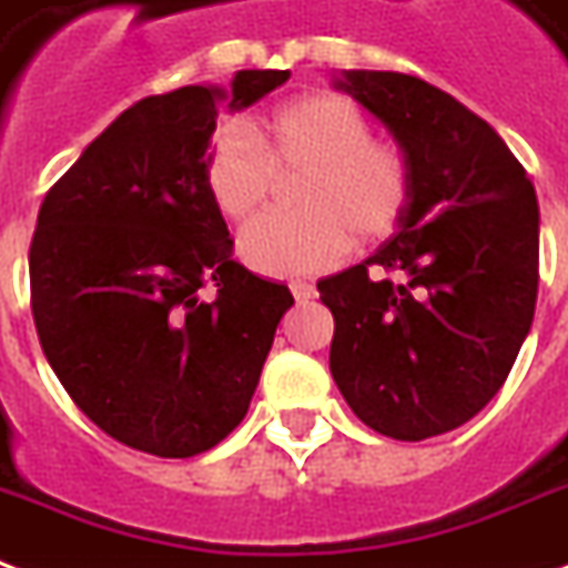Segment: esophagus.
Returning <instances> with one entry per match:
<instances>
[{"label":"esophagus","instance_id":"1","mask_svg":"<svg viewBox=\"0 0 568 568\" xmlns=\"http://www.w3.org/2000/svg\"><path fill=\"white\" fill-rule=\"evenodd\" d=\"M292 295H295L297 304H310V301L316 297V288L306 283H292Z\"/></svg>","mask_w":568,"mask_h":568}]
</instances>
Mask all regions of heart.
I'll use <instances>...</instances> for the list:
<instances>
[{
    "label": "heart",
    "instance_id": "obj_1",
    "mask_svg": "<svg viewBox=\"0 0 568 568\" xmlns=\"http://www.w3.org/2000/svg\"><path fill=\"white\" fill-rule=\"evenodd\" d=\"M304 174L301 216H262L237 237V255L262 276H310L343 258L348 237H388L413 199V165L400 146L373 138L358 104L337 92H310L276 104L241 129H222L204 159L210 204L231 222L250 220L273 178Z\"/></svg>",
    "mask_w": 568,
    "mask_h": 568
}]
</instances>
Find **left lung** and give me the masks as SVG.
<instances>
[{
	"label": "left lung",
	"instance_id": "1",
	"mask_svg": "<svg viewBox=\"0 0 568 568\" xmlns=\"http://www.w3.org/2000/svg\"><path fill=\"white\" fill-rule=\"evenodd\" d=\"M334 87L394 134L413 199L367 262L318 280L331 376L367 427L418 443L481 413L518 358L539 292V201L506 141L455 95L400 71L352 69Z\"/></svg>",
	"mask_w": 568,
	"mask_h": 568
}]
</instances>
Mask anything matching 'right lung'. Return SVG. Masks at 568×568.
I'll use <instances>...</instances> for the list:
<instances>
[{
    "label": "right lung",
    "instance_id": "1",
    "mask_svg": "<svg viewBox=\"0 0 568 568\" xmlns=\"http://www.w3.org/2000/svg\"><path fill=\"white\" fill-rule=\"evenodd\" d=\"M292 71L134 102L38 210L29 283L62 388L116 443L155 457L207 452L243 422L292 292L231 258L204 159L220 104L243 111ZM210 291L213 298H207Z\"/></svg>",
    "mask_w": 568,
    "mask_h": 568
}]
</instances>
